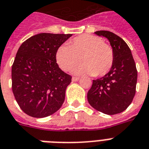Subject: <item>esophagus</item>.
Masks as SVG:
<instances>
[{
	"label": "esophagus",
	"instance_id": "34e87169",
	"mask_svg": "<svg viewBox=\"0 0 149 149\" xmlns=\"http://www.w3.org/2000/svg\"><path fill=\"white\" fill-rule=\"evenodd\" d=\"M79 77H72V82H77V81H79Z\"/></svg>",
	"mask_w": 149,
	"mask_h": 149
}]
</instances>
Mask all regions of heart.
Instances as JSON below:
<instances>
[{
  "instance_id": "1",
  "label": "heart",
  "mask_w": 149,
  "mask_h": 149,
  "mask_svg": "<svg viewBox=\"0 0 149 149\" xmlns=\"http://www.w3.org/2000/svg\"><path fill=\"white\" fill-rule=\"evenodd\" d=\"M79 57L82 63L73 69L74 74L103 77L113 66L114 56L112 47L102 38L89 34L77 36L69 46L62 45L56 51L57 64L64 71L74 67Z\"/></svg>"
}]
</instances>
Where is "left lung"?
<instances>
[{"label":"left lung","mask_w":149,"mask_h":149,"mask_svg":"<svg viewBox=\"0 0 149 149\" xmlns=\"http://www.w3.org/2000/svg\"><path fill=\"white\" fill-rule=\"evenodd\" d=\"M98 36L108 39L113 51V66L107 74L93 80L87 94L88 102L93 108L108 115L124 111L136 94L137 70L127 44L109 31H97Z\"/></svg>","instance_id":"1"}]
</instances>
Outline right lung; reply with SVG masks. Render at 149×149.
Segmentation results:
<instances>
[{"label":"right lung","instance_id":"right-lung-1","mask_svg":"<svg viewBox=\"0 0 149 149\" xmlns=\"http://www.w3.org/2000/svg\"><path fill=\"white\" fill-rule=\"evenodd\" d=\"M72 34L39 33L21 45L12 66V89L22 111L36 118L61 108L71 76L60 69L56 51Z\"/></svg>","mask_w":149,"mask_h":149}]
</instances>
